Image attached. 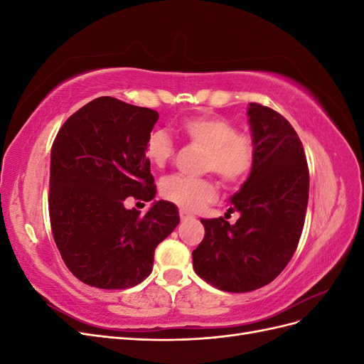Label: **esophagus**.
I'll list each match as a JSON object with an SVG mask.
<instances>
[{"label": "esophagus", "mask_w": 364, "mask_h": 364, "mask_svg": "<svg viewBox=\"0 0 364 364\" xmlns=\"http://www.w3.org/2000/svg\"><path fill=\"white\" fill-rule=\"evenodd\" d=\"M179 215H181V220H188V218H193V215H191L190 213L183 211V209H181V211H179Z\"/></svg>", "instance_id": "obj_1"}]
</instances>
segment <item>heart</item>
Instances as JSON below:
<instances>
[{"mask_svg":"<svg viewBox=\"0 0 364 364\" xmlns=\"http://www.w3.org/2000/svg\"><path fill=\"white\" fill-rule=\"evenodd\" d=\"M181 132L193 144L205 149L202 171L215 173L226 185L243 182L255 165V141L246 134H238L237 126L225 118L211 115L185 118ZM144 153L155 167H164L174 155V142L167 132L155 129L147 135ZM161 193L182 209L197 211L215 199L217 188L211 179L174 174L162 181Z\"/></svg>","mask_w":364,"mask_h":364,"instance_id":"heart-1","label":"heart"}]
</instances>
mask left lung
<instances>
[{
	"mask_svg": "<svg viewBox=\"0 0 364 364\" xmlns=\"http://www.w3.org/2000/svg\"><path fill=\"white\" fill-rule=\"evenodd\" d=\"M249 126L257 161L228 213L202 218L205 237L193 250L194 272L218 290L246 293L270 284L285 269L299 243L310 190L302 142L281 114L249 103Z\"/></svg>",
	"mask_w": 364,
	"mask_h": 364,
	"instance_id": "8db88e82",
	"label": "left lung"
}]
</instances>
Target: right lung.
<instances>
[{
    "instance_id": "right-lung-1",
    "label": "right lung",
    "mask_w": 364,
    "mask_h": 364,
    "mask_svg": "<svg viewBox=\"0 0 364 364\" xmlns=\"http://www.w3.org/2000/svg\"><path fill=\"white\" fill-rule=\"evenodd\" d=\"M159 114L98 97L65 121L51 147L50 222L63 262L77 279L105 290L135 287L153 269L162 240L179 225L174 203L146 215L127 197L156 196L144 144Z\"/></svg>"
}]
</instances>
